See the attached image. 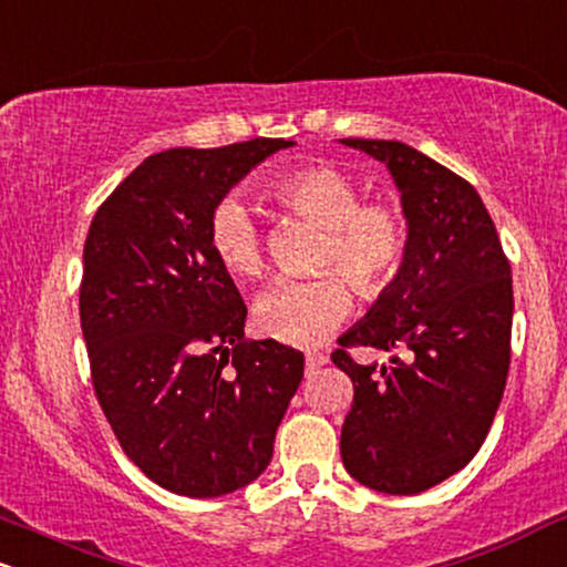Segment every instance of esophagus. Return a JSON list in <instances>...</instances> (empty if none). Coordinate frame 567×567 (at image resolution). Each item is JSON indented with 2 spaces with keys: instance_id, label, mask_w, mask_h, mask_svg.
<instances>
[{
  "instance_id": "obj_1",
  "label": "esophagus",
  "mask_w": 567,
  "mask_h": 567,
  "mask_svg": "<svg viewBox=\"0 0 567 567\" xmlns=\"http://www.w3.org/2000/svg\"><path fill=\"white\" fill-rule=\"evenodd\" d=\"M327 361H330V357H327L324 351H309V353H306V367H309V370H319V367H324Z\"/></svg>"
}]
</instances>
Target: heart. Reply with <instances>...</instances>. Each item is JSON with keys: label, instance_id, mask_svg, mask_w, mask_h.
Masks as SVG:
<instances>
[{"label": "heart", "instance_id": "heart-1", "mask_svg": "<svg viewBox=\"0 0 567 567\" xmlns=\"http://www.w3.org/2000/svg\"><path fill=\"white\" fill-rule=\"evenodd\" d=\"M266 195L285 214L322 227L313 269L327 271L271 285L256 301V324L282 343L313 346L351 311L350 281L361 298L391 288L406 256V216L391 200H361L359 184L324 163L279 174ZM208 243L229 275L254 279L264 271V235L240 197H224L210 210Z\"/></svg>", "mask_w": 567, "mask_h": 567}]
</instances>
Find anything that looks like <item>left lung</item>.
<instances>
[{"label":"left lung","instance_id":"1","mask_svg":"<svg viewBox=\"0 0 567 567\" xmlns=\"http://www.w3.org/2000/svg\"><path fill=\"white\" fill-rule=\"evenodd\" d=\"M343 145L385 163L409 243L391 288L332 351L353 383L340 456L361 486L412 496L460 473L486 441L509 372L513 277L473 184L404 142ZM349 348L392 361L359 365Z\"/></svg>","mask_w":567,"mask_h":567}]
</instances>
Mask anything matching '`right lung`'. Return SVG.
I'll use <instances>...</instances> for the list:
<instances>
[{"mask_svg":"<svg viewBox=\"0 0 567 567\" xmlns=\"http://www.w3.org/2000/svg\"><path fill=\"white\" fill-rule=\"evenodd\" d=\"M292 140L150 155L97 208L84 243L81 332L97 401L150 481L208 499L248 486L303 378V353L245 340V301L208 216Z\"/></svg>","mask_w":567,"mask_h":567,"instance_id":"add662e5","label":"right lung"}]
</instances>
